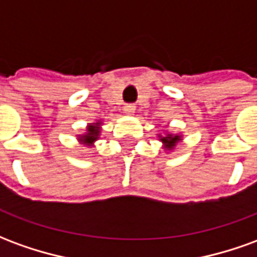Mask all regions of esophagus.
<instances>
[{
  "mask_svg": "<svg viewBox=\"0 0 257 257\" xmlns=\"http://www.w3.org/2000/svg\"><path fill=\"white\" fill-rule=\"evenodd\" d=\"M135 110H136L135 104H125V106H123V112L128 114V115H132L135 112Z\"/></svg>",
  "mask_w": 257,
  "mask_h": 257,
  "instance_id": "obj_1",
  "label": "esophagus"
}]
</instances>
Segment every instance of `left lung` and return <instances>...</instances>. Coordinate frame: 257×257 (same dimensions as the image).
<instances>
[{
	"label": "left lung",
	"mask_w": 257,
	"mask_h": 257,
	"mask_svg": "<svg viewBox=\"0 0 257 257\" xmlns=\"http://www.w3.org/2000/svg\"><path fill=\"white\" fill-rule=\"evenodd\" d=\"M160 140L164 143V147H165L167 150H173L175 146L178 145V142L182 140V138H180L179 135L167 134L165 136H161V135H160Z\"/></svg>",
	"instance_id": "obj_1"
}]
</instances>
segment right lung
Listing matches in <instances>:
<instances>
[{
	"mask_svg": "<svg viewBox=\"0 0 257 257\" xmlns=\"http://www.w3.org/2000/svg\"><path fill=\"white\" fill-rule=\"evenodd\" d=\"M100 121H97L95 123H89L88 128H86V134L81 135L78 140L82 145L92 146L95 143L96 140L99 139V135H100Z\"/></svg>",
	"mask_w": 257,
	"mask_h": 257,
	"instance_id": "obj_1",
	"label": "right lung"
}]
</instances>
